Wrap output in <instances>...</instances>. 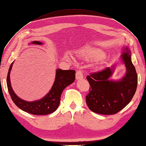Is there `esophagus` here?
<instances>
[{
  "label": "esophagus",
  "mask_w": 146,
  "mask_h": 146,
  "mask_svg": "<svg viewBox=\"0 0 146 146\" xmlns=\"http://www.w3.org/2000/svg\"><path fill=\"white\" fill-rule=\"evenodd\" d=\"M83 78V73L81 70H78L76 73V80H81Z\"/></svg>",
  "instance_id": "esophagus-1"
}]
</instances>
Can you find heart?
I'll list each match as a JSON object with an SVG mask.
<instances>
[{
    "label": "heart",
    "instance_id": "obj_1",
    "mask_svg": "<svg viewBox=\"0 0 146 146\" xmlns=\"http://www.w3.org/2000/svg\"><path fill=\"white\" fill-rule=\"evenodd\" d=\"M93 55H96V56H98V57H100V54L99 53V52H93Z\"/></svg>",
    "mask_w": 146,
    "mask_h": 146
}]
</instances>
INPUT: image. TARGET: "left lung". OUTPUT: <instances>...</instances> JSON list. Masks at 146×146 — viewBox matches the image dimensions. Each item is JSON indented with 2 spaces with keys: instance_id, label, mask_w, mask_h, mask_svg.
<instances>
[{
  "instance_id": "8db88e82",
  "label": "left lung",
  "mask_w": 146,
  "mask_h": 146,
  "mask_svg": "<svg viewBox=\"0 0 146 146\" xmlns=\"http://www.w3.org/2000/svg\"><path fill=\"white\" fill-rule=\"evenodd\" d=\"M121 59L126 66V73L119 81L109 80L113 67H107L87 76L91 87L86 100L92 111L113 115L124 109L133 99L137 89V75L128 47L122 54Z\"/></svg>"
}]
</instances>
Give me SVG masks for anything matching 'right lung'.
I'll list each match as a JSON object with an SVG mask.
<instances>
[{
	"label": "right lung",
	"instance_id": "add662e5",
	"mask_svg": "<svg viewBox=\"0 0 146 146\" xmlns=\"http://www.w3.org/2000/svg\"><path fill=\"white\" fill-rule=\"evenodd\" d=\"M33 44L41 45L42 42L33 41ZM13 62L12 63L7 77L8 91L15 104L20 109L27 113L36 115H44L53 113L58 108L60 102V97L66 87L73 83L75 80V71L73 70H63L57 69L54 83L50 91L43 98L33 102H27L20 99L15 94L10 83V74Z\"/></svg>",
	"mask_w": 146,
	"mask_h": 146
}]
</instances>
